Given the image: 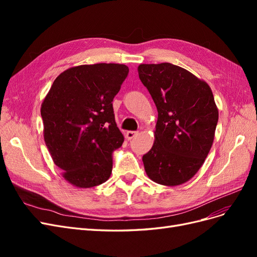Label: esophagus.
Masks as SVG:
<instances>
[{
  "instance_id": "obj_1",
  "label": "esophagus",
  "mask_w": 257,
  "mask_h": 257,
  "mask_svg": "<svg viewBox=\"0 0 257 257\" xmlns=\"http://www.w3.org/2000/svg\"><path fill=\"white\" fill-rule=\"evenodd\" d=\"M137 135H138V132H134V131H128L127 133H126V138H127V141H131V139L135 138Z\"/></svg>"
}]
</instances>
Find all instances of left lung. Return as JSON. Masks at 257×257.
Masks as SVG:
<instances>
[{
	"mask_svg": "<svg viewBox=\"0 0 257 257\" xmlns=\"http://www.w3.org/2000/svg\"><path fill=\"white\" fill-rule=\"evenodd\" d=\"M138 75L159 112L154 144L143 157L146 173L162 185L188 182L213 144L219 110L211 88L170 63L141 64Z\"/></svg>",
	"mask_w": 257,
	"mask_h": 257,
	"instance_id": "left-lung-1",
	"label": "left lung"
}]
</instances>
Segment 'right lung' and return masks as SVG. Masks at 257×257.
<instances>
[{
  "label": "right lung",
  "mask_w": 257,
  "mask_h": 257,
  "mask_svg": "<svg viewBox=\"0 0 257 257\" xmlns=\"http://www.w3.org/2000/svg\"><path fill=\"white\" fill-rule=\"evenodd\" d=\"M127 74L124 64L74 66L57 77L43 100L45 144L76 188H93L111 175L112 152L124 142L112 100Z\"/></svg>",
  "instance_id": "1"
}]
</instances>
